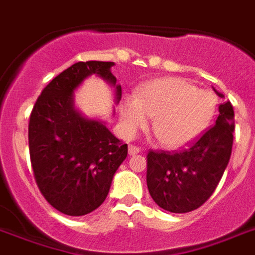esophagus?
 <instances>
[{
    "label": "esophagus",
    "instance_id": "34e87169",
    "mask_svg": "<svg viewBox=\"0 0 255 255\" xmlns=\"http://www.w3.org/2000/svg\"><path fill=\"white\" fill-rule=\"evenodd\" d=\"M140 152H141V149H140L139 147H136V145H129V147H128V153H129V155H137V153H140Z\"/></svg>",
    "mask_w": 255,
    "mask_h": 255
}]
</instances>
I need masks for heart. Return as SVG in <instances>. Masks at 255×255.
Returning a JSON list of instances; mask_svg holds the SVG:
<instances>
[{"mask_svg":"<svg viewBox=\"0 0 255 255\" xmlns=\"http://www.w3.org/2000/svg\"><path fill=\"white\" fill-rule=\"evenodd\" d=\"M213 90L196 87L184 78L164 77L148 81L120 106L124 133L129 137L148 126L160 145L180 148L197 139L209 127L217 107Z\"/></svg>","mask_w":255,"mask_h":255,"instance_id":"obj_1","label":"heart"}]
</instances>
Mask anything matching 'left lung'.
<instances>
[{
	"label": "left lung",
	"instance_id": "8db88e82",
	"mask_svg": "<svg viewBox=\"0 0 255 255\" xmlns=\"http://www.w3.org/2000/svg\"><path fill=\"white\" fill-rule=\"evenodd\" d=\"M216 91V90H214ZM220 98L221 92L216 91ZM216 124L181 152L149 151L147 185L153 201L170 213L197 209L213 194L229 164L233 147L234 111L220 104Z\"/></svg>",
	"mask_w": 255,
	"mask_h": 255
}]
</instances>
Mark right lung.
<instances>
[{
  "label": "right lung",
  "mask_w": 255,
  "mask_h": 255,
  "mask_svg": "<svg viewBox=\"0 0 255 255\" xmlns=\"http://www.w3.org/2000/svg\"><path fill=\"white\" fill-rule=\"evenodd\" d=\"M114 65L74 63L43 88L30 115L34 177L46 201L67 216L78 217L98 209L127 157V144L112 135L106 122L83 116L74 104V91L92 74L115 88V103H119L122 87L111 73Z\"/></svg>",
  "instance_id": "1"
}]
</instances>
